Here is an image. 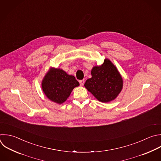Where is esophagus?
Returning a JSON list of instances; mask_svg holds the SVG:
<instances>
[{"label":"esophagus","mask_w":161,"mask_h":161,"mask_svg":"<svg viewBox=\"0 0 161 161\" xmlns=\"http://www.w3.org/2000/svg\"><path fill=\"white\" fill-rule=\"evenodd\" d=\"M79 83L80 84L81 86H83L84 85V83H85V80H80L79 81Z\"/></svg>","instance_id":"obj_1"}]
</instances>
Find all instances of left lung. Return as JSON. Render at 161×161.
I'll list each match as a JSON object with an SVG mask.
<instances>
[{"label": "left lung", "mask_w": 161, "mask_h": 161, "mask_svg": "<svg viewBox=\"0 0 161 161\" xmlns=\"http://www.w3.org/2000/svg\"><path fill=\"white\" fill-rule=\"evenodd\" d=\"M91 74L92 78L84 85L98 100L109 102L118 97L123 88V81L110 60L105 59L101 66H94Z\"/></svg>", "instance_id": "1"}]
</instances>
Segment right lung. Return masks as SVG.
<instances>
[{
  "label": "right lung",
  "mask_w": 161,
  "mask_h": 161,
  "mask_svg": "<svg viewBox=\"0 0 161 161\" xmlns=\"http://www.w3.org/2000/svg\"><path fill=\"white\" fill-rule=\"evenodd\" d=\"M80 85L74 76L68 75L61 69L50 68L44 76L42 88L51 101L61 104L70 95L74 88Z\"/></svg>",
  "instance_id": "1"
}]
</instances>
